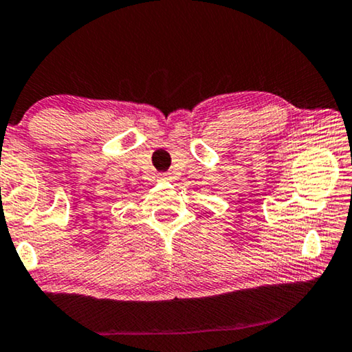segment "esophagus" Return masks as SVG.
<instances>
[{
    "label": "esophagus",
    "instance_id": "obj_1",
    "mask_svg": "<svg viewBox=\"0 0 352 352\" xmlns=\"http://www.w3.org/2000/svg\"><path fill=\"white\" fill-rule=\"evenodd\" d=\"M160 178H161V180H164V182H172V180H174V177H172L170 174H161Z\"/></svg>",
    "mask_w": 352,
    "mask_h": 352
}]
</instances>
